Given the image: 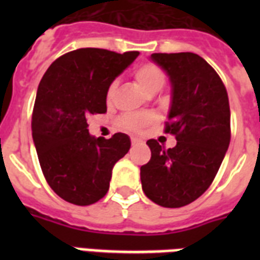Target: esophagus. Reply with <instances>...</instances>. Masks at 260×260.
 <instances>
[{
    "label": "esophagus",
    "instance_id": "obj_1",
    "mask_svg": "<svg viewBox=\"0 0 260 260\" xmlns=\"http://www.w3.org/2000/svg\"><path fill=\"white\" fill-rule=\"evenodd\" d=\"M142 144H143L142 140H139V139H132V146H134V147L142 146Z\"/></svg>",
    "mask_w": 260,
    "mask_h": 260
}]
</instances>
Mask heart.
Returning <instances> with one entry per match:
<instances>
[{
    "label": "heart",
    "instance_id": "heart-1",
    "mask_svg": "<svg viewBox=\"0 0 260 260\" xmlns=\"http://www.w3.org/2000/svg\"><path fill=\"white\" fill-rule=\"evenodd\" d=\"M134 78L139 86L148 94L158 93L166 83L165 71L154 63H144L142 66L136 67L134 71ZM116 90H117V82L110 83L108 93H106V98L109 102L113 100ZM152 121H154L152 114H128L120 120V125L126 129L138 132Z\"/></svg>",
    "mask_w": 260,
    "mask_h": 260
}]
</instances>
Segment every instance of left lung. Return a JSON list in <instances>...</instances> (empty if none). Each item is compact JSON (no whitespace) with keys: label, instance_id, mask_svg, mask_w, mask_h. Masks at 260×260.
I'll list each match as a JSON object with an SVG mask.
<instances>
[{"label":"left lung","instance_id":"8db88e82","mask_svg":"<svg viewBox=\"0 0 260 260\" xmlns=\"http://www.w3.org/2000/svg\"><path fill=\"white\" fill-rule=\"evenodd\" d=\"M171 85L166 132L177 146L163 150L147 142L150 162L140 167L143 191L165 208H181L205 193L231 142V112L225 86L213 67L193 52L152 54Z\"/></svg>","mask_w":260,"mask_h":260}]
</instances>
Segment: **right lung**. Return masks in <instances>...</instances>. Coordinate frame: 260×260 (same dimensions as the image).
Returning a JSON list of instances; mask_svg holds the SVG:
<instances>
[{
  "mask_svg": "<svg viewBox=\"0 0 260 260\" xmlns=\"http://www.w3.org/2000/svg\"><path fill=\"white\" fill-rule=\"evenodd\" d=\"M138 55L79 48L56 59L43 75L32 138L48 185L64 201L81 206L100 201L109 190L113 166L129 151L128 135L95 138L87 118L105 113L110 83Z\"/></svg>",
  "mask_w": 260,
  "mask_h": 260,
  "instance_id": "obj_1",
  "label": "right lung"
}]
</instances>
